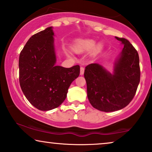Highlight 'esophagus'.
Masks as SVG:
<instances>
[{
    "mask_svg": "<svg viewBox=\"0 0 152 152\" xmlns=\"http://www.w3.org/2000/svg\"><path fill=\"white\" fill-rule=\"evenodd\" d=\"M84 68H83V67H81L80 68V75H84Z\"/></svg>",
    "mask_w": 152,
    "mask_h": 152,
    "instance_id": "34e87169",
    "label": "esophagus"
}]
</instances>
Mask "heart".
Segmentation results:
<instances>
[{
    "instance_id": "1",
    "label": "heart",
    "mask_w": 152,
    "mask_h": 152,
    "mask_svg": "<svg viewBox=\"0 0 152 152\" xmlns=\"http://www.w3.org/2000/svg\"><path fill=\"white\" fill-rule=\"evenodd\" d=\"M96 45V42L94 40L86 39V40H82L78 41L74 45L73 49L76 52L82 53L86 51H89L94 48Z\"/></svg>"
}]
</instances>
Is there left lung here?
Wrapping results in <instances>:
<instances>
[{
  "label": "left lung",
  "mask_w": 152,
  "mask_h": 152,
  "mask_svg": "<svg viewBox=\"0 0 152 152\" xmlns=\"http://www.w3.org/2000/svg\"><path fill=\"white\" fill-rule=\"evenodd\" d=\"M124 45L115 64L114 73L98 64L86 66L84 78L90 103L100 111L109 112L123 109L133 100L140 80L139 55L124 37H115Z\"/></svg>",
  "instance_id": "obj_1"
}]
</instances>
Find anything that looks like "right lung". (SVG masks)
Returning <instances> with one entry per match:
<instances>
[{
    "label": "right lung",
    "instance_id": "obj_1",
    "mask_svg": "<svg viewBox=\"0 0 152 152\" xmlns=\"http://www.w3.org/2000/svg\"><path fill=\"white\" fill-rule=\"evenodd\" d=\"M52 27L31 36L19 54V84L27 100L42 111L58 107L80 75V66H56Z\"/></svg>",
    "mask_w": 152,
    "mask_h": 152
}]
</instances>
